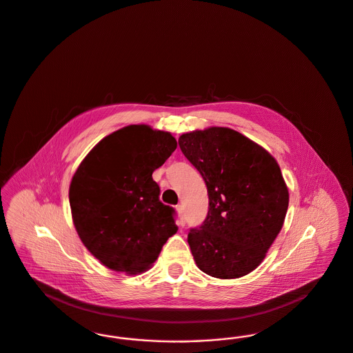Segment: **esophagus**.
Instances as JSON below:
<instances>
[{"label": "esophagus", "mask_w": 353, "mask_h": 353, "mask_svg": "<svg viewBox=\"0 0 353 353\" xmlns=\"http://www.w3.org/2000/svg\"><path fill=\"white\" fill-rule=\"evenodd\" d=\"M176 210H177V214H179V217H180V225H184V206H183V205H177V206H176Z\"/></svg>", "instance_id": "34e87169"}]
</instances>
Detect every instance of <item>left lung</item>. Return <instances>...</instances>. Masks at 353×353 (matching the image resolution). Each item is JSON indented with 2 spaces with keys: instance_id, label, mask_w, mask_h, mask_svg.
Segmentation results:
<instances>
[{
  "instance_id": "8db88e82",
  "label": "left lung",
  "mask_w": 353,
  "mask_h": 353,
  "mask_svg": "<svg viewBox=\"0 0 353 353\" xmlns=\"http://www.w3.org/2000/svg\"><path fill=\"white\" fill-rule=\"evenodd\" d=\"M179 145L201 173L209 196L206 219L188 234L196 265L219 279L248 275L285 222L288 189L276 160L226 127L181 134Z\"/></svg>"
}]
</instances>
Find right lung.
<instances>
[{"label":"right lung","instance_id":"obj_1","mask_svg":"<svg viewBox=\"0 0 353 353\" xmlns=\"http://www.w3.org/2000/svg\"><path fill=\"white\" fill-rule=\"evenodd\" d=\"M176 147L169 132L127 125L101 139L74 173L68 190L74 226L87 250L108 269H150L177 232L174 209L160 201L152 179Z\"/></svg>","mask_w":353,"mask_h":353}]
</instances>
